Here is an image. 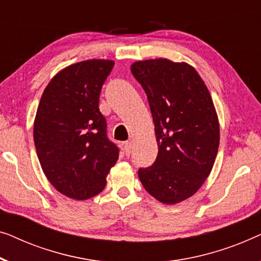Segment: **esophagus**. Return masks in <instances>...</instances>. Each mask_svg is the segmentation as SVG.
Masks as SVG:
<instances>
[{
    "label": "esophagus",
    "mask_w": 261,
    "mask_h": 261,
    "mask_svg": "<svg viewBox=\"0 0 261 261\" xmlns=\"http://www.w3.org/2000/svg\"><path fill=\"white\" fill-rule=\"evenodd\" d=\"M131 149H132L131 142H125V143H124V152H125L126 156H130Z\"/></svg>",
    "instance_id": "34e87169"
}]
</instances>
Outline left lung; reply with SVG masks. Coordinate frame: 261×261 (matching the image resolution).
<instances>
[{"mask_svg":"<svg viewBox=\"0 0 261 261\" xmlns=\"http://www.w3.org/2000/svg\"><path fill=\"white\" fill-rule=\"evenodd\" d=\"M131 73L148 97L159 153L138 169L150 195L174 204L194 195L211 174L220 142L214 104L203 80L186 62L137 61Z\"/></svg>","mask_w":261,"mask_h":261,"instance_id":"left-lung-1","label":"left lung"}]
</instances>
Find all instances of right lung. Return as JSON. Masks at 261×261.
I'll return each mask as SVG.
<instances>
[{
    "label": "right lung",
    "instance_id": "obj_1",
    "mask_svg": "<svg viewBox=\"0 0 261 261\" xmlns=\"http://www.w3.org/2000/svg\"><path fill=\"white\" fill-rule=\"evenodd\" d=\"M115 62L86 60L71 65L43 91L34 122L40 164L54 188L75 200L105 188L119 149L108 137L99 97Z\"/></svg>",
    "mask_w": 261,
    "mask_h": 261
}]
</instances>
